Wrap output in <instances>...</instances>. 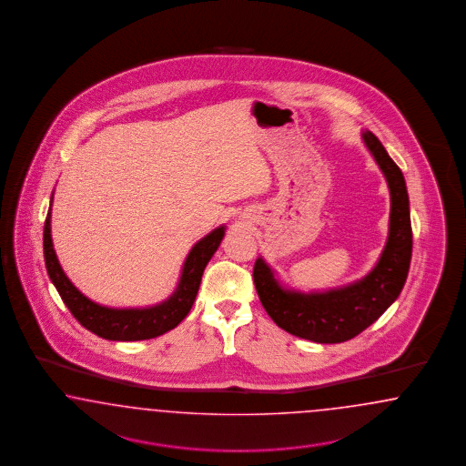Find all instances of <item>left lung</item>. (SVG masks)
<instances>
[{
	"label": "left lung",
	"instance_id": "obj_1",
	"mask_svg": "<svg viewBox=\"0 0 466 466\" xmlns=\"http://www.w3.org/2000/svg\"><path fill=\"white\" fill-rule=\"evenodd\" d=\"M362 137L381 167L391 195L390 236L376 268L349 287L300 294L282 289L263 258L254 263V285L263 308L277 325L299 339L341 343L357 337L395 302L407 282L413 239L405 177L381 141L370 131Z\"/></svg>",
	"mask_w": 466,
	"mask_h": 466
}]
</instances>
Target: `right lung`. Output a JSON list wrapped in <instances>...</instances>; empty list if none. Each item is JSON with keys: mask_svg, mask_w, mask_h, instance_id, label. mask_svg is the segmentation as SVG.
Wrapping results in <instances>:
<instances>
[{"mask_svg": "<svg viewBox=\"0 0 466 466\" xmlns=\"http://www.w3.org/2000/svg\"><path fill=\"white\" fill-rule=\"evenodd\" d=\"M53 201V199H51ZM224 227L215 228L187 254L176 292L162 304L147 309H111L92 302L68 280L57 263L51 240V208L44 222V261L51 282L71 314L88 331L113 341L156 339L179 325L193 308L205 267L224 238Z\"/></svg>", "mask_w": 466, "mask_h": 466, "instance_id": "1", "label": "right lung"}]
</instances>
